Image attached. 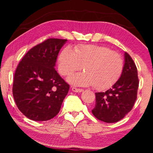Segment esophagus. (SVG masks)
Listing matches in <instances>:
<instances>
[{
    "mask_svg": "<svg viewBox=\"0 0 153 153\" xmlns=\"http://www.w3.org/2000/svg\"><path fill=\"white\" fill-rule=\"evenodd\" d=\"M72 90L73 92H75V93H81V92L83 91V89L77 88H75V87H72Z\"/></svg>",
    "mask_w": 153,
    "mask_h": 153,
    "instance_id": "1",
    "label": "esophagus"
}]
</instances>
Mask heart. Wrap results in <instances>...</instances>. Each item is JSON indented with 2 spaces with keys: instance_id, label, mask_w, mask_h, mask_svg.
Wrapping results in <instances>:
<instances>
[{
  "instance_id": "heart-1",
  "label": "heart",
  "mask_w": 153,
  "mask_h": 153,
  "mask_svg": "<svg viewBox=\"0 0 153 153\" xmlns=\"http://www.w3.org/2000/svg\"><path fill=\"white\" fill-rule=\"evenodd\" d=\"M84 72L70 76L68 81L74 85H93L97 90L112 86L122 73L123 62L120 55L104 46L86 45L62 50L58 58V70L63 76L82 68Z\"/></svg>"
}]
</instances>
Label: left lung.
I'll return each mask as SVG.
<instances>
[{
	"mask_svg": "<svg viewBox=\"0 0 153 153\" xmlns=\"http://www.w3.org/2000/svg\"><path fill=\"white\" fill-rule=\"evenodd\" d=\"M139 87L137 68L127 52L125 65L120 79L111 88L95 93V106L92 113L104 123H116L123 119L132 108L137 97Z\"/></svg>",
	"mask_w": 153,
	"mask_h": 153,
	"instance_id": "1",
	"label": "left lung"
}]
</instances>
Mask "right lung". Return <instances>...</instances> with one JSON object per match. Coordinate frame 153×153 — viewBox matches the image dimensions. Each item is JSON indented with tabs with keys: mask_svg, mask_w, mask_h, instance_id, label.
I'll return each mask as SVG.
<instances>
[{
	"mask_svg": "<svg viewBox=\"0 0 153 153\" xmlns=\"http://www.w3.org/2000/svg\"><path fill=\"white\" fill-rule=\"evenodd\" d=\"M67 39L49 38L27 52L14 73L12 93L19 109L35 121H46L58 114L70 85L54 67Z\"/></svg>",
	"mask_w": 153,
	"mask_h": 153,
	"instance_id": "1",
	"label": "right lung"
}]
</instances>
